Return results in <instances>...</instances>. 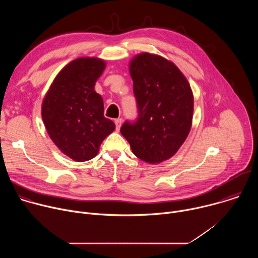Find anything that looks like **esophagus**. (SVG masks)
Instances as JSON below:
<instances>
[{"label":"esophagus","mask_w":258,"mask_h":258,"mask_svg":"<svg viewBox=\"0 0 258 258\" xmlns=\"http://www.w3.org/2000/svg\"><path fill=\"white\" fill-rule=\"evenodd\" d=\"M115 126H116V131L118 132L119 131V128H120V126H121V122H122V119L121 118H117V119H115Z\"/></svg>","instance_id":"esophagus-1"}]
</instances>
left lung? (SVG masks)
Masks as SVG:
<instances>
[{
  "label": "left lung",
  "instance_id": "left-lung-1",
  "mask_svg": "<svg viewBox=\"0 0 258 258\" xmlns=\"http://www.w3.org/2000/svg\"><path fill=\"white\" fill-rule=\"evenodd\" d=\"M138 117L125 121L121 135L133 153L151 164L173 156L187 139L194 98L180 70L161 56L142 53L130 64Z\"/></svg>",
  "mask_w": 258,
  "mask_h": 258
}]
</instances>
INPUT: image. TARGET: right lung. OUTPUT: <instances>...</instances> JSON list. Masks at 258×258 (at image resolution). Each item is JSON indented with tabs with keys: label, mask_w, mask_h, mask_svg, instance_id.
I'll return each mask as SVG.
<instances>
[{
	"label": "right lung",
	"mask_w": 258,
	"mask_h": 258,
	"mask_svg": "<svg viewBox=\"0 0 258 258\" xmlns=\"http://www.w3.org/2000/svg\"><path fill=\"white\" fill-rule=\"evenodd\" d=\"M105 69L99 58H79L55 78L42 105L46 130L58 148L78 162L94 158L115 124L104 116L96 81Z\"/></svg>",
	"instance_id": "obj_1"
}]
</instances>
